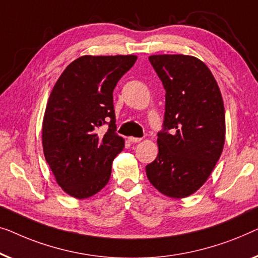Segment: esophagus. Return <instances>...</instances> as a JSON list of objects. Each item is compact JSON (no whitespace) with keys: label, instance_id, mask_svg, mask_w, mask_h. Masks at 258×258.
Instances as JSON below:
<instances>
[{"label":"esophagus","instance_id":"34e87169","mask_svg":"<svg viewBox=\"0 0 258 258\" xmlns=\"http://www.w3.org/2000/svg\"><path fill=\"white\" fill-rule=\"evenodd\" d=\"M128 141H130V143H132V144H136V143H139V141H141V138L130 137V138H128Z\"/></svg>","mask_w":258,"mask_h":258}]
</instances>
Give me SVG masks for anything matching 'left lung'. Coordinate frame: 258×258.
Returning a JSON list of instances; mask_svg holds the SVG:
<instances>
[{"label": "left lung", "instance_id": "left-lung-1", "mask_svg": "<svg viewBox=\"0 0 258 258\" xmlns=\"http://www.w3.org/2000/svg\"><path fill=\"white\" fill-rule=\"evenodd\" d=\"M148 59L166 90V100L159 153L146 166L147 177L166 197H189L206 182L222 153V96L212 72L198 58L154 55Z\"/></svg>", "mask_w": 258, "mask_h": 258}]
</instances>
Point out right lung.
I'll return each mask as SVG.
<instances>
[{"label":"right lung","mask_w":258,"mask_h":258,"mask_svg":"<svg viewBox=\"0 0 258 258\" xmlns=\"http://www.w3.org/2000/svg\"><path fill=\"white\" fill-rule=\"evenodd\" d=\"M137 56H83L53 86L43 119L45 160L57 183L71 197L86 199L106 186L112 161L124 150L115 133L113 90ZM108 124L105 135L97 132Z\"/></svg>","instance_id":"add662e5"}]
</instances>
